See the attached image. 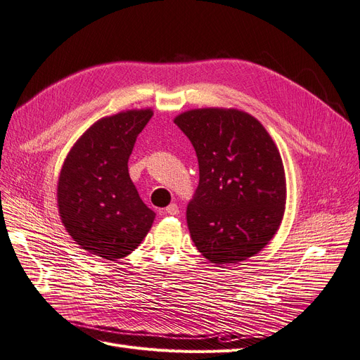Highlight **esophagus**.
<instances>
[{
	"label": "esophagus",
	"instance_id": "1",
	"mask_svg": "<svg viewBox=\"0 0 360 360\" xmlns=\"http://www.w3.org/2000/svg\"><path fill=\"white\" fill-rule=\"evenodd\" d=\"M165 213L167 214H169V216H176L177 213H179V207H177V204H169L167 208H165Z\"/></svg>",
	"mask_w": 360,
	"mask_h": 360
}]
</instances>
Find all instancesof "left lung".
I'll return each mask as SVG.
<instances>
[{"label":"left lung","mask_w":360,"mask_h":360,"mask_svg":"<svg viewBox=\"0 0 360 360\" xmlns=\"http://www.w3.org/2000/svg\"><path fill=\"white\" fill-rule=\"evenodd\" d=\"M195 148L200 183L188 204L191 237L217 265L237 264L274 237L286 204L281 156L259 120L200 108L174 119Z\"/></svg>","instance_id":"8db88e82"}]
</instances>
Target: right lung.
I'll list each match as a JSON object with an SVG mask.
<instances>
[{"instance_id":"right-lung-1","label":"right lung","mask_w":360,"mask_h":360,"mask_svg":"<svg viewBox=\"0 0 360 360\" xmlns=\"http://www.w3.org/2000/svg\"><path fill=\"white\" fill-rule=\"evenodd\" d=\"M152 110L104 117L70 150L58 183L59 214L82 249L107 260L128 256L152 228L155 213L129 177L128 160Z\"/></svg>"}]
</instances>
